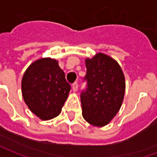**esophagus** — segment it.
<instances>
[{"label":"esophagus","mask_w":157,"mask_h":157,"mask_svg":"<svg viewBox=\"0 0 157 157\" xmlns=\"http://www.w3.org/2000/svg\"><path fill=\"white\" fill-rule=\"evenodd\" d=\"M72 90H73V92H76L77 91V89H78V84H77V82H75V83H73L71 86Z\"/></svg>","instance_id":"obj_1"}]
</instances>
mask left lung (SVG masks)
I'll return each mask as SVG.
<instances>
[{"label":"left lung","instance_id":"obj_1","mask_svg":"<svg viewBox=\"0 0 157 157\" xmlns=\"http://www.w3.org/2000/svg\"><path fill=\"white\" fill-rule=\"evenodd\" d=\"M86 86L81 92L82 116L94 126H104L117 114L125 91L124 75L117 61L99 53L86 59Z\"/></svg>","mask_w":157,"mask_h":157}]
</instances>
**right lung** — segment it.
<instances>
[{
	"label": "right lung",
	"instance_id": "right-lung-1",
	"mask_svg": "<svg viewBox=\"0 0 157 157\" xmlns=\"http://www.w3.org/2000/svg\"><path fill=\"white\" fill-rule=\"evenodd\" d=\"M71 90L58 61L40 59L27 69L22 80L23 99L29 109L43 120L58 116Z\"/></svg>",
	"mask_w": 157,
	"mask_h": 157
}]
</instances>
